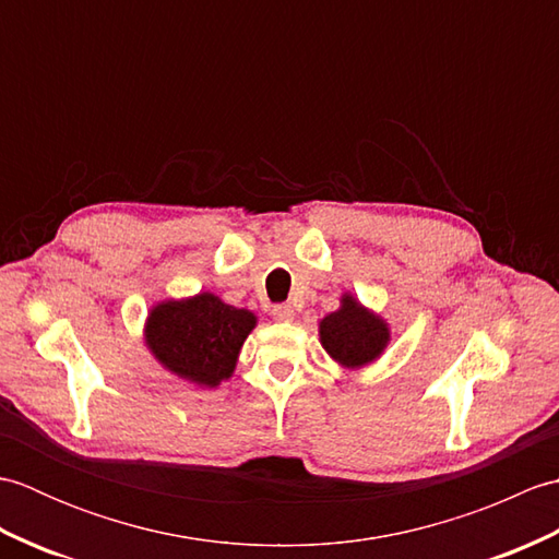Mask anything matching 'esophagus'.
<instances>
[{
    "label": "esophagus",
    "instance_id": "esophagus-1",
    "mask_svg": "<svg viewBox=\"0 0 559 559\" xmlns=\"http://www.w3.org/2000/svg\"><path fill=\"white\" fill-rule=\"evenodd\" d=\"M271 317L276 319V322H293V317H295V310L290 305H273V310H271Z\"/></svg>",
    "mask_w": 559,
    "mask_h": 559
}]
</instances>
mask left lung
I'll use <instances>...</instances> for the list:
<instances>
[{
  "mask_svg": "<svg viewBox=\"0 0 559 559\" xmlns=\"http://www.w3.org/2000/svg\"><path fill=\"white\" fill-rule=\"evenodd\" d=\"M319 341L331 360L346 370H360L386 350L391 329L386 319L367 310L350 293H343L338 310L319 322Z\"/></svg>",
  "mask_w": 559,
  "mask_h": 559,
  "instance_id": "1",
  "label": "left lung"
}]
</instances>
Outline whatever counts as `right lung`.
<instances>
[{"label":"right lung","instance_id":"1","mask_svg":"<svg viewBox=\"0 0 559 559\" xmlns=\"http://www.w3.org/2000/svg\"><path fill=\"white\" fill-rule=\"evenodd\" d=\"M257 314L225 305L218 295L199 293L151 307L144 343L165 370L201 389L228 382Z\"/></svg>","mask_w":559,"mask_h":559}]
</instances>
